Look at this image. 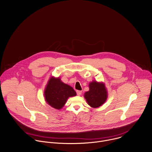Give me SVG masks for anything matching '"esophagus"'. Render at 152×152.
<instances>
[{
	"label": "esophagus",
	"instance_id": "obj_1",
	"mask_svg": "<svg viewBox=\"0 0 152 152\" xmlns=\"http://www.w3.org/2000/svg\"><path fill=\"white\" fill-rule=\"evenodd\" d=\"M81 93H82V91H79V90H77V94L78 95V96H81Z\"/></svg>",
	"mask_w": 152,
	"mask_h": 152
}]
</instances>
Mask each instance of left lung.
<instances>
[{"label": "left lung", "instance_id": "obj_1", "mask_svg": "<svg viewBox=\"0 0 152 152\" xmlns=\"http://www.w3.org/2000/svg\"><path fill=\"white\" fill-rule=\"evenodd\" d=\"M89 91L84 94V97L88 104L93 108H97L107 100L108 94L103 83L93 81L89 84Z\"/></svg>", "mask_w": 152, "mask_h": 152}]
</instances>
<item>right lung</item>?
Segmentation results:
<instances>
[{"mask_svg":"<svg viewBox=\"0 0 152 152\" xmlns=\"http://www.w3.org/2000/svg\"><path fill=\"white\" fill-rule=\"evenodd\" d=\"M76 95V92L73 88L62 82L59 77H51L44 91L46 102L52 107L57 110L64 106L69 97Z\"/></svg>","mask_w":152,"mask_h":152,"instance_id":"1","label":"right lung"}]
</instances>
